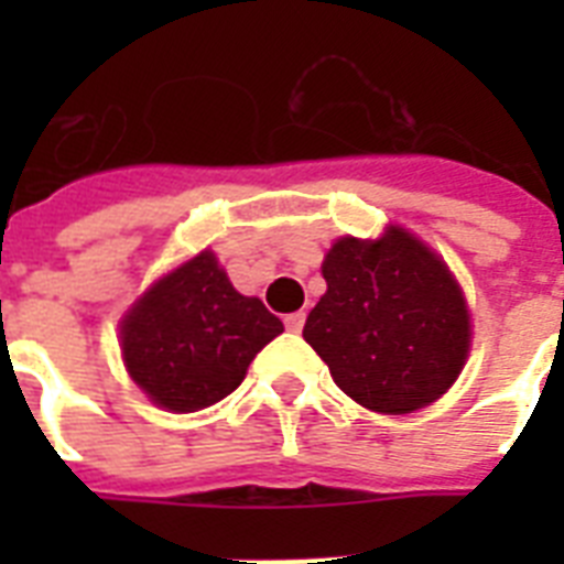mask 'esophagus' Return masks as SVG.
<instances>
[{
    "instance_id": "34e87169",
    "label": "esophagus",
    "mask_w": 564,
    "mask_h": 564,
    "mask_svg": "<svg viewBox=\"0 0 564 564\" xmlns=\"http://www.w3.org/2000/svg\"><path fill=\"white\" fill-rule=\"evenodd\" d=\"M304 313H290V316L283 318V325H286V330L290 334H301V327H304Z\"/></svg>"
}]
</instances>
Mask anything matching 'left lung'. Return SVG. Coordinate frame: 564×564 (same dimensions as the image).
Returning <instances> with one entry per match:
<instances>
[{"label":"left lung","instance_id":"left-lung-1","mask_svg":"<svg viewBox=\"0 0 564 564\" xmlns=\"http://www.w3.org/2000/svg\"><path fill=\"white\" fill-rule=\"evenodd\" d=\"M327 292L304 339L366 410L406 415L454 386L471 348V313L447 263L410 230L336 239Z\"/></svg>","mask_w":564,"mask_h":564}]
</instances>
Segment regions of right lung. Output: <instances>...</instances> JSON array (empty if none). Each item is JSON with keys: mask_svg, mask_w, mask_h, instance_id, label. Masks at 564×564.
I'll return each instance as SVG.
<instances>
[{"mask_svg": "<svg viewBox=\"0 0 564 564\" xmlns=\"http://www.w3.org/2000/svg\"><path fill=\"white\" fill-rule=\"evenodd\" d=\"M278 334L281 318L239 295L210 248L154 281L119 322L128 375L170 412L221 401Z\"/></svg>", "mask_w": 564, "mask_h": 564, "instance_id": "right-lung-1", "label": "right lung"}]
</instances>
